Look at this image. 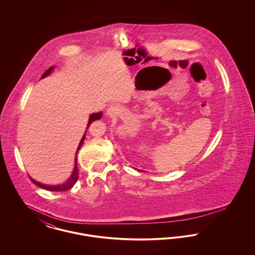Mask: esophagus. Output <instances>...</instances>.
I'll use <instances>...</instances> for the list:
<instances>
[{"mask_svg": "<svg viewBox=\"0 0 255 255\" xmlns=\"http://www.w3.org/2000/svg\"><path fill=\"white\" fill-rule=\"evenodd\" d=\"M115 111H116V107L115 106H111L109 109H108V114L109 115H113L115 113Z\"/></svg>", "mask_w": 255, "mask_h": 255, "instance_id": "34e87169", "label": "esophagus"}]
</instances>
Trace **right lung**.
<instances>
[{
    "instance_id": "right-lung-1",
    "label": "right lung",
    "mask_w": 255,
    "mask_h": 255,
    "mask_svg": "<svg viewBox=\"0 0 255 255\" xmlns=\"http://www.w3.org/2000/svg\"><path fill=\"white\" fill-rule=\"evenodd\" d=\"M53 70V67H50L48 71H46L45 73H43V75H42V77L41 78H44V77H46V76H48L49 73H51V71ZM102 118V112H99V113H96V114H92L91 116H90V119H89V122H88V125H87V128H86V132H87V130H88V128L90 127V124L92 123V122H95V121H97V120H100ZM86 132L84 134H83V136H82V139L80 140V143H79V145H78V148H77V151L80 149V147L82 146L83 144V142H84V139H85L86 136ZM77 151H76V154H77ZM76 158V157H75ZM78 176H79V174H78V168H77V160H76V158H75V162H74V168H73V174L71 175V177L67 180V182H65V183H63V184H59V185H48V184H43V183H40V182H36V181H34L33 179H31V178H29L30 180H31V182H33V183H35L36 185L38 186H40L41 188H44V189H47V190H49V191H66V190H68V189H70V188H72L73 185H74V183L77 182V180H78Z\"/></svg>"
}]
</instances>
